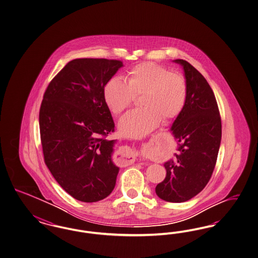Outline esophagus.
I'll use <instances>...</instances> for the list:
<instances>
[{
  "label": "esophagus",
  "mask_w": 258,
  "mask_h": 258,
  "mask_svg": "<svg viewBox=\"0 0 258 258\" xmlns=\"http://www.w3.org/2000/svg\"><path fill=\"white\" fill-rule=\"evenodd\" d=\"M132 151V149H121V151H120V158H121V160H123V161H126V159L128 158L130 159V152Z\"/></svg>",
  "instance_id": "obj_1"
}]
</instances>
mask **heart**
I'll return each instance as SVG.
<instances>
[{
  "instance_id": "obj_1",
  "label": "heart",
  "mask_w": 258,
  "mask_h": 258,
  "mask_svg": "<svg viewBox=\"0 0 258 258\" xmlns=\"http://www.w3.org/2000/svg\"><path fill=\"white\" fill-rule=\"evenodd\" d=\"M143 94V109H133L121 118L119 130L128 138H142L160 124L162 117L171 119L180 114L187 98V83L179 73L164 66L144 62L126 74V82L112 78L103 89V97L109 110L121 114L133 105L135 95Z\"/></svg>"
}]
</instances>
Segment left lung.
<instances>
[{
	"label": "left lung",
	"instance_id": "8db88e82",
	"mask_svg": "<svg viewBox=\"0 0 258 258\" xmlns=\"http://www.w3.org/2000/svg\"><path fill=\"white\" fill-rule=\"evenodd\" d=\"M184 72L187 98L170 128L178 153L165 162L166 176L157 184V196L183 203L198 195L211 178L221 141V119L215 94L203 75L190 63L175 59Z\"/></svg>",
	"mask_w": 258,
	"mask_h": 258
}]
</instances>
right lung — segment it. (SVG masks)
I'll use <instances>...</instances> for the list:
<instances>
[{
  "label": "right lung",
  "instance_id": "right-lung-1",
  "mask_svg": "<svg viewBox=\"0 0 258 258\" xmlns=\"http://www.w3.org/2000/svg\"><path fill=\"white\" fill-rule=\"evenodd\" d=\"M123 62L77 58L49 83L39 109L44 162L57 183L73 198L95 203L116 183L112 161L116 140H108L114 122L103 89Z\"/></svg>",
  "mask_w": 258,
  "mask_h": 258
}]
</instances>
